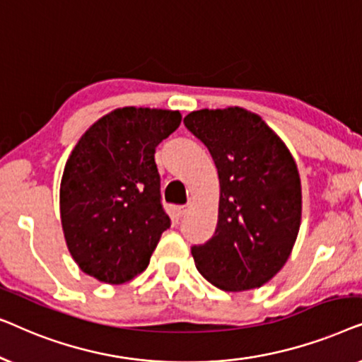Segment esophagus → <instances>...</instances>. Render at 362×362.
<instances>
[{
  "label": "esophagus",
  "mask_w": 362,
  "mask_h": 362,
  "mask_svg": "<svg viewBox=\"0 0 362 362\" xmlns=\"http://www.w3.org/2000/svg\"><path fill=\"white\" fill-rule=\"evenodd\" d=\"M191 209H192V202H187V204L177 207V214H180V216L182 217V216H186L187 212H189Z\"/></svg>",
  "instance_id": "esophagus-1"
}]
</instances>
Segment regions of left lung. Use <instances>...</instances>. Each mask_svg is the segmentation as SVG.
Returning <instances> with one entry per match:
<instances>
[{"instance_id": "1", "label": "left lung", "mask_w": 362, "mask_h": 362, "mask_svg": "<svg viewBox=\"0 0 362 362\" xmlns=\"http://www.w3.org/2000/svg\"><path fill=\"white\" fill-rule=\"evenodd\" d=\"M185 125L209 150L219 175L214 235L194 245L196 269L224 291L259 288L279 274L301 222V182L281 138L240 107L191 112Z\"/></svg>"}]
</instances>
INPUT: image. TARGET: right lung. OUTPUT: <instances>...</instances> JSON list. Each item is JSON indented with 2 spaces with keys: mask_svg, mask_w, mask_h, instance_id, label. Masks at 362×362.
Returning <instances> with one entry per match:
<instances>
[{
  "mask_svg": "<svg viewBox=\"0 0 362 362\" xmlns=\"http://www.w3.org/2000/svg\"><path fill=\"white\" fill-rule=\"evenodd\" d=\"M180 123L177 110L123 107L77 141L64 168L59 206L67 249L83 274L120 285L150 264L171 226L155 150Z\"/></svg>",
  "mask_w": 362,
  "mask_h": 362,
  "instance_id": "1",
  "label": "right lung"
}]
</instances>
